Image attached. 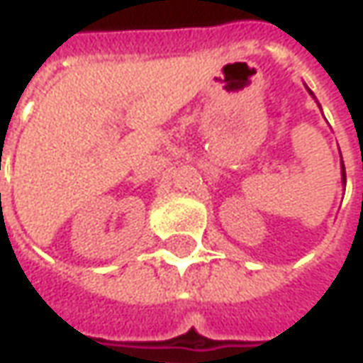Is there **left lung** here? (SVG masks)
<instances>
[{
	"mask_svg": "<svg viewBox=\"0 0 363 363\" xmlns=\"http://www.w3.org/2000/svg\"><path fill=\"white\" fill-rule=\"evenodd\" d=\"M343 165V163H342ZM342 175H343V182H345V167H342Z\"/></svg>",
	"mask_w": 363,
	"mask_h": 363,
	"instance_id": "1",
	"label": "left lung"
}]
</instances>
